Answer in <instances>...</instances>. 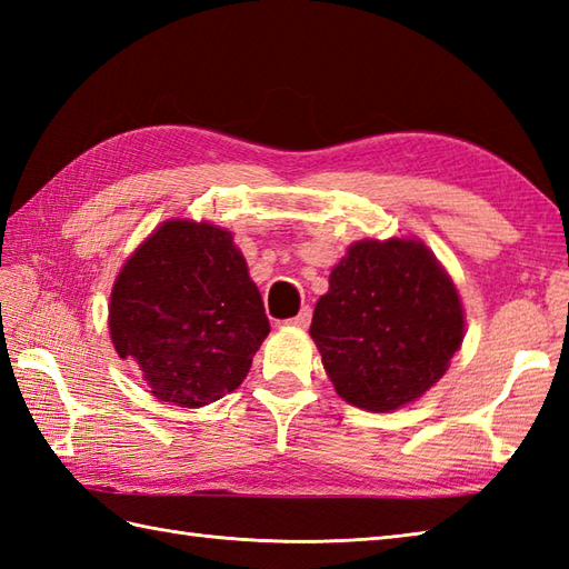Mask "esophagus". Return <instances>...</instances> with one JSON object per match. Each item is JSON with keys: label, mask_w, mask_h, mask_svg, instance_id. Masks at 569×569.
<instances>
[{"label": "esophagus", "mask_w": 569, "mask_h": 569, "mask_svg": "<svg viewBox=\"0 0 569 569\" xmlns=\"http://www.w3.org/2000/svg\"><path fill=\"white\" fill-rule=\"evenodd\" d=\"M310 318H312V310L306 306L303 310L298 312L296 318H291V320H286V325H293V328H308L310 325Z\"/></svg>", "instance_id": "esophagus-1"}]
</instances>
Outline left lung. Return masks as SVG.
<instances>
[{
  "mask_svg": "<svg viewBox=\"0 0 569 569\" xmlns=\"http://www.w3.org/2000/svg\"><path fill=\"white\" fill-rule=\"evenodd\" d=\"M310 337L347 403L389 413L442 379L462 345L452 278L418 239H361L330 273Z\"/></svg>",
  "mask_w": 569,
  "mask_h": 569,
  "instance_id": "obj_1",
  "label": "left lung"
}]
</instances>
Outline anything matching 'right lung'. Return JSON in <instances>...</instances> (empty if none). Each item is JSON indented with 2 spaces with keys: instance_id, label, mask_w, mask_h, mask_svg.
Segmentation results:
<instances>
[{
  "instance_id": "1",
  "label": "right lung",
  "mask_w": 569,
  "mask_h": 569,
  "mask_svg": "<svg viewBox=\"0 0 569 569\" xmlns=\"http://www.w3.org/2000/svg\"><path fill=\"white\" fill-rule=\"evenodd\" d=\"M269 330L232 232L208 222H163L112 288L117 355L134 361L159 401L180 408L234 391Z\"/></svg>"
}]
</instances>
